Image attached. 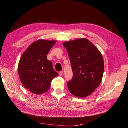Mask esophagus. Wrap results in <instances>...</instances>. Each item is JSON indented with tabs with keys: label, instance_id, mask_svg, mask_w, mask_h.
I'll return each instance as SVG.
<instances>
[{
	"label": "esophagus",
	"instance_id": "34e87169",
	"mask_svg": "<svg viewBox=\"0 0 128 128\" xmlns=\"http://www.w3.org/2000/svg\"><path fill=\"white\" fill-rule=\"evenodd\" d=\"M58 74H59V75H60V76H61V75H62V74H63V71H60V72H58Z\"/></svg>",
	"mask_w": 128,
	"mask_h": 128
}]
</instances>
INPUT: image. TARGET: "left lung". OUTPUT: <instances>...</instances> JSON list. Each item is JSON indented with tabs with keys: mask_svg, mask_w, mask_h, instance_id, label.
<instances>
[{
	"mask_svg": "<svg viewBox=\"0 0 128 128\" xmlns=\"http://www.w3.org/2000/svg\"><path fill=\"white\" fill-rule=\"evenodd\" d=\"M70 60L73 76L67 82L68 90L76 97L90 95L102 81L104 63L99 50L81 38L64 43Z\"/></svg>",
	"mask_w": 128,
	"mask_h": 128,
	"instance_id": "8db88e82",
	"label": "left lung"
}]
</instances>
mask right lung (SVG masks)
<instances>
[{"instance_id": "obj_1", "label": "right lung", "mask_w": 128, "mask_h": 128, "mask_svg": "<svg viewBox=\"0 0 128 128\" xmlns=\"http://www.w3.org/2000/svg\"><path fill=\"white\" fill-rule=\"evenodd\" d=\"M56 41L38 40L31 44L22 56L18 64L21 82L34 94H41L49 90L50 82L58 74L48 60L47 54Z\"/></svg>"}]
</instances>
